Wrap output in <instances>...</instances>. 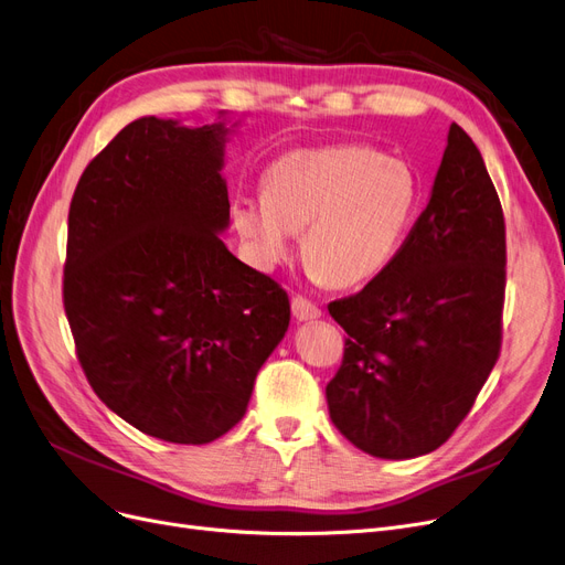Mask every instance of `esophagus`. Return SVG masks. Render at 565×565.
I'll return each mask as SVG.
<instances>
[{
	"instance_id": "esophagus-1",
	"label": "esophagus",
	"mask_w": 565,
	"mask_h": 565,
	"mask_svg": "<svg viewBox=\"0 0 565 565\" xmlns=\"http://www.w3.org/2000/svg\"><path fill=\"white\" fill-rule=\"evenodd\" d=\"M291 312H295V318L299 320V322H306V320H318L320 315H322V310L315 306L310 299H306V297H301V295H297L295 299H291Z\"/></svg>"
}]
</instances>
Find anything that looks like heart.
<instances>
[{"label": "heart", "instance_id": "heart-1", "mask_svg": "<svg viewBox=\"0 0 565 565\" xmlns=\"http://www.w3.org/2000/svg\"><path fill=\"white\" fill-rule=\"evenodd\" d=\"M262 185L264 196H241L232 209L255 262L274 268L301 232L306 266L331 287L380 276L396 259L422 199L411 162L356 143L287 152Z\"/></svg>", "mask_w": 565, "mask_h": 565}]
</instances>
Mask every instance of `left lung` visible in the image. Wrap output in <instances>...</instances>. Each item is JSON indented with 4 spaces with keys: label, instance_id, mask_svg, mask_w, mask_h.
Segmentation results:
<instances>
[{
    "label": "left lung",
    "instance_id": "left-lung-1",
    "mask_svg": "<svg viewBox=\"0 0 565 565\" xmlns=\"http://www.w3.org/2000/svg\"><path fill=\"white\" fill-rule=\"evenodd\" d=\"M505 262L501 199L452 122L431 199L396 259L329 303L348 338L327 403L354 447L413 459L457 431L501 354Z\"/></svg>",
    "mask_w": 565,
    "mask_h": 565
}]
</instances>
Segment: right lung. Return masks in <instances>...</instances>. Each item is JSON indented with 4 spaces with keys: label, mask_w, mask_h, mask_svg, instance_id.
Listing matches in <instances>:
<instances>
[{
    "label": "right lung",
    "mask_w": 565,
    "mask_h": 565,
    "mask_svg": "<svg viewBox=\"0 0 565 565\" xmlns=\"http://www.w3.org/2000/svg\"><path fill=\"white\" fill-rule=\"evenodd\" d=\"M227 127L129 122L78 180L64 312L89 387L139 431L204 445L245 415L289 297L217 236Z\"/></svg>",
    "instance_id": "obj_1"
}]
</instances>
